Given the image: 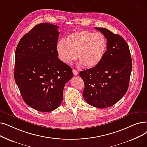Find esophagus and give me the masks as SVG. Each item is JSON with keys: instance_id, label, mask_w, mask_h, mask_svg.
<instances>
[{"instance_id": "obj_1", "label": "esophagus", "mask_w": 147, "mask_h": 147, "mask_svg": "<svg viewBox=\"0 0 147 147\" xmlns=\"http://www.w3.org/2000/svg\"><path fill=\"white\" fill-rule=\"evenodd\" d=\"M73 74H74L75 76H77L79 74V72L77 71V70H76V69H73Z\"/></svg>"}]
</instances>
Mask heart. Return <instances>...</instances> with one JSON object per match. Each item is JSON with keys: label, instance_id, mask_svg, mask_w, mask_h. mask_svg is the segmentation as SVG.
Returning <instances> with one entry per match:
<instances>
[{"label": "heart", "instance_id": "b5f03b06", "mask_svg": "<svg viewBox=\"0 0 147 147\" xmlns=\"http://www.w3.org/2000/svg\"><path fill=\"white\" fill-rule=\"evenodd\" d=\"M106 40L100 33L86 30L70 34L66 41L61 40L57 44L60 59L66 63H71L78 57L86 68L97 65L104 56Z\"/></svg>", "mask_w": 147, "mask_h": 147}]
</instances>
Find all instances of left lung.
I'll list each match as a JSON object with an SVG mask.
<instances>
[{
  "instance_id": "8db88e82",
  "label": "left lung",
  "mask_w": 147,
  "mask_h": 147,
  "mask_svg": "<svg viewBox=\"0 0 147 147\" xmlns=\"http://www.w3.org/2000/svg\"><path fill=\"white\" fill-rule=\"evenodd\" d=\"M107 39V50L101 61L93 68L79 73L85 84L84 97L89 105L106 108L114 105L128 89L132 61L124 38L103 28H95Z\"/></svg>"
}]
</instances>
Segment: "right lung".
Returning <instances> with one entry per match:
<instances>
[{"instance_id": "add662e5", "label": "right lung", "mask_w": 147, "mask_h": 147, "mask_svg": "<svg viewBox=\"0 0 147 147\" xmlns=\"http://www.w3.org/2000/svg\"><path fill=\"white\" fill-rule=\"evenodd\" d=\"M59 27L38 24L19 41L15 53L14 79L28 106L40 112H51L61 104L72 69L58 58Z\"/></svg>"}]
</instances>
